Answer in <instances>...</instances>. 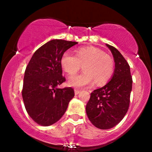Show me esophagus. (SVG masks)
Wrapping results in <instances>:
<instances>
[{"instance_id":"1","label":"esophagus","mask_w":152,"mask_h":152,"mask_svg":"<svg viewBox=\"0 0 152 152\" xmlns=\"http://www.w3.org/2000/svg\"><path fill=\"white\" fill-rule=\"evenodd\" d=\"M80 92H81V91H79V90H78V89H75V90H74L75 95H78V94H79Z\"/></svg>"}]
</instances>
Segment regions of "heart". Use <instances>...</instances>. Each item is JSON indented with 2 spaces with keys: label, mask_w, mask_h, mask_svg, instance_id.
Wrapping results in <instances>:
<instances>
[{
  "label": "heart",
  "mask_w": 152,
  "mask_h": 152,
  "mask_svg": "<svg viewBox=\"0 0 152 152\" xmlns=\"http://www.w3.org/2000/svg\"><path fill=\"white\" fill-rule=\"evenodd\" d=\"M82 65L83 72L70 78V86H90L94 81L97 85L104 84L109 81L114 71L112 58L102 50L94 47L79 48L75 56L69 50H66L61 58V67L69 76L76 74Z\"/></svg>",
  "instance_id": "b5f03b06"
}]
</instances>
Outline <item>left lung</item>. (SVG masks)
Instances as JSON below:
<instances>
[{
    "mask_svg": "<svg viewBox=\"0 0 152 152\" xmlns=\"http://www.w3.org/2000/svg\"><path fill=\"white\" fill-rule=\"evenodd\" d=\"M106 45L114 57V74L105 86L91 94L86 106L88 119L100 129L113 128L123 119L129 109L132 90L129 65L116 48Z\"/></svg>",
    "mask_w": 152,
    "mask_h": 152,
    "instance_id": "obj_1",
    "label": "left lung"
}]
</instances>
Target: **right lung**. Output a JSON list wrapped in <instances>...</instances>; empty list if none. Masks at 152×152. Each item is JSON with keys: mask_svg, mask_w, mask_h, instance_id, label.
I'll return each mask as SVG.
<instances>
[{"mask_svg": "<svg viewBox=\"0 0 152 152\" xmlns=\"http://www.w3.org/2000/svg\"><path fill=\"white\" fill-rule=\"evenodd\" d=\"M77 43L51 40L35 52L26 67L23 99L27 113L39 125L48 126L58 121L74 98L72 88L58 86L66 81L62 76L61 58L64 52Z\"/></svg>", "mask_w": 152, "mask_h": 152, "instance_id": "add662e5", "label": "right lung"}]
</instances>
